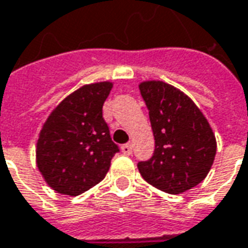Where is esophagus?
Returning <instances> with one entry per match:
<instances>
[{
  "label": "esophagus",
  "mask_w": 248,
  "mask_h": 248,
  "mask_svg": "<svg viewBox=\"0 0 248 248\" xmlns=\"http://www.w3.org/2000/svg\"><path fill=\"white\" fill-rule=\"evenodd\" d=\"M121 150H122V153L126 154V155H130L131 152H133V148H131V145L130 143H124L121 146Z\"/></svg>",
  "instance_id": "34e87169"
}]
</instances>
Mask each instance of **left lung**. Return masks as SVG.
<instances>
[{
    "instance_id": "left-lung-1",
    "label": "left lung",
    "mask_w": 248,
    "mask_h": 248,
    "mask_svg": "<svg viewBox=\"0 0 248 248\" xmlns=\"http://www.w3.org/2000/svg\"><path fill=\"white\" fill-rule=\"evenodd\" d=\"M154 136V154L140 162L145 181L178 195L202 183L216 155V138L208 121L188 95L162 80L140 83Z\"/></svg>"
}]
</instances>
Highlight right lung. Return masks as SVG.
<instances>
[{
	"label": "right lung",
	"instance_id": "obj_1",
	"mask_svg": "<svg viewBox=\"0 0 248 248\" xmlns=\"http://www.w3.org/2000/svg\"><path fill=\"white\" fill-rule=\"evenodd\" d=\"M112 82L84 84L48 115L36 143V165L46 183L62 195L78 196L105 178L118 146L103 119Z\"/></svg>",
	"mask_w": 248,
	"mask_h": 248
}]
</instances>
